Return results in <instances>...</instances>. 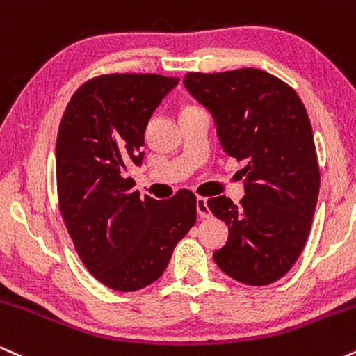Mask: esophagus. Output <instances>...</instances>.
<instances>
[{
	"mask_svg": "<svg viewBox=\"0 0 356 356\" xmlns=\"http://www.w3.org/2000/svg\"><path fill=\"white\" fill-rule=\"evenodd\" d=\"M195 209H197V214L201 216V218H211V209L209 206H207V199L204 197H197V201H195Z\"/></svg>",
	"mask_w": 356,
	"mask_h": 356,
	"instance_id": "obj_1",
	"label": "esophagus"
}]
</instances>
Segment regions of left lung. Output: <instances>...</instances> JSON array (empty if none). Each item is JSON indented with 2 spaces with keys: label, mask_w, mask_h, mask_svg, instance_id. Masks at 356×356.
Listing matches in <instances>:
<instances>
[{
  "label": "left lung",
  "mask_w": 356,
  "mask_h": 356,
  "mask_svg": "<svg viewBox=\"0 0 356 356\" xmlns=\"http://www.w3.org/2000/svg\"><path fill=\"white\" fill-rule=\"evenodd\" d=\"M187 92L214 118L224 152L246 162V195L207 206L229 227L212 254L239 283L271 284L303 251L320 192V167L303 102L283 80L257 68L187 73Z\"/></svg>",
  "instance_id": "obj_1"
}]
</instances>
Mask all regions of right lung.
<instances>
[{
    "label": "right lung",
    "instance_id": "obj_1",
    "mask_svg": "<svg viewBox=\"0 0 356 356\" xmlns=\"http://www.w3.org/2000/svg\"><path fill=\"white\" fill-rule=\"evenodd\" d=\"M179 83L154 73H112L85 81L61 117L56 138L58 206L80 259L115 291L162 276L195 224V195L140 199L127 167L140 165L144 136L162 99Z\"/></svg>",
    "mask_w": 356,
    "mask_h": 356
}]
</instances>
